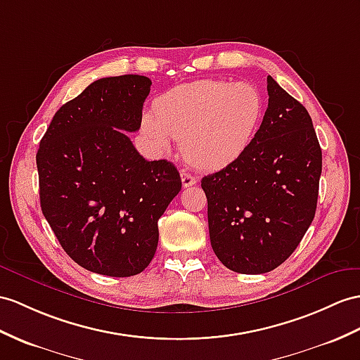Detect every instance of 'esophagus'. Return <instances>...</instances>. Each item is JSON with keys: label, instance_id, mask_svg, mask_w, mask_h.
<instances>
[{"label": "esophagus", "instance_id": "1", "mask_svg": "<svg viewBox=\"0 0 360 360\" xmlns=\"http://www.w3.org/2000/svg\"><path fill=\"white\" fill-rule=\"evenodd\" d=\"M181 183H183V188H189V186H194L197 183V179L192 177V175L186 171H181Z\"/></svg>", "mask_w": 360, "mask_h": 360}]
</instances>
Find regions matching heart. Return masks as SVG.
Here are the masks:
<instances>
[{
  "instance_id": "obj_1",
  "label": "heart",
  "mask_w": 360,
  "mask_h": 360,
  "mask_svg": "<svg viewBox=\"0 0 360 360\" xmlns=\"http://www.w3.org/2000/svg\"><path fill=\"white\" fill-rule=\"evenodd\" d=\"M262 96L249 82L201 79L174 86L154 102L155 119L143 116L142 133L155 150L180 140L185 160L218 171L246 154L262 117Z\"/></svg>"
}]
</instances>
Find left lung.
<instances>
[{
  "instance_id": "left-lung-1",
  "label": "left lung",
  "mask_w": 360,
  "mask_h": 360,
  "mask_svg": "<svg viewBox=\"0 0 360 360\" xmlns=\"http://www.w3.org/2000/svg\"><path fill=\"white\" fill-rule=\"evenodd\" d=\"M269 105L240 160L201 179L210 246L233 271L258 275L292 255L316 212L322 151L309 111L267 76Z\"/></svg>"
}]
</instances>
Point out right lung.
Listing matches in <instances>:
<instances>
[{
  "label": "right lung",
  "instance_id": "1",
  "mask_svg": "<svg viewBox=\"0 0 360 360\" xmlns=\"http://www.w3.org/2000/svg\"><path fill=\"white\" fill-rule=\"evenodd\" d=\"M151 79L102 77L64 103L37 154L42 214L79 266L127 278L143 271L159 218L181 189L168 160L148 162L127 136L142 124Z\"/></svg>",
  "mask_w": 360,
  "mask_h": 360
}]
</instances>
